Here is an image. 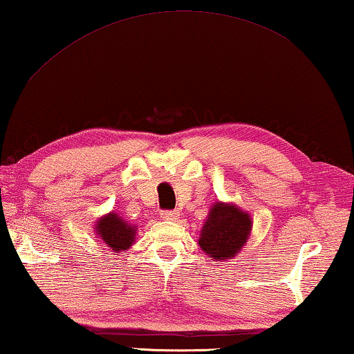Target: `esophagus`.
<instances>
[{"label":"esophagus","mask_w":354,"mask_h":354,"mask_svg":"<svg viewBox=\"0 0 354 354\" xmlns=\"http://www.w3.org/2000/svg\"><path fill=\"white\" fill-rule=\"evenodd\" d=\"M160 217H162L164 220H178L179 212L178 211H162L160 212Z\"/></svg>","instance_id":"1"}]
</instances>
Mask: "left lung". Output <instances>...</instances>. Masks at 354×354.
<instances>
[{"mask_svg": "<svg viewBox=\"0 0 354 354\" xmlns=\"http://www.w3.org/2000/svg\"><path fill=\"white\" fill-rule=\"evenodd\" d=\"M250 231L251 218L247 212L217 203L209 212L198 242L203 251L214 259H231L247 242Z\"/></svg>", "mask_w": 354, "mask_h": 354, "instance_id": "1", "label": "left lung"}]
</instances>
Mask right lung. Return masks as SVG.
<instances>
[{
	"label": "right lung",
	"mask_w": 354,
	"mask_h": 354,
	"mask_svg": "<svg viewBox=\"0 0 354 354\" xmlns=\"http://www.w3.org/2000/svg\"><path fill=\"white\" fill-rule=\"evenodd\" d=\"M95 231L101 237V241L109 247V250H112V253L128 250L134 243L136 227L128 225L127 221L113 212L100 218Z\"/></svg>",
	"instance_id": "right-lung-1"
}]
</instances>
